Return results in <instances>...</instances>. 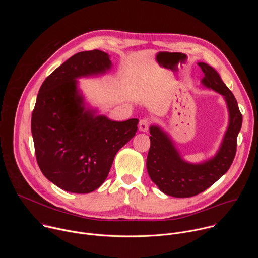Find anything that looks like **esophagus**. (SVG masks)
Listing matches in <instances>:
<instances>
[{
	"label": "esophagus",
	"mask_w": 258,
	"mask_h": 258,
	"mask_svg": "<svg viewBox=\"0 0 258 258\" xmlns=\"http://www.w3.org/2000/svg\"><path fill=\"white\" fill-rule=\"evenodd\" d=\"M149 125H150V120L148 118H144L139 123V130L141 132H147L149 128Z\"/></svg>",
	"instance_id": "esophagus-1"
}]
</instances>
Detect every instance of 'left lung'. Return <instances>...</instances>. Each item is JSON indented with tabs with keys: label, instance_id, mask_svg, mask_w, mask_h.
<instances>
[{
	"label": "left lung",
	"instance_id": "8db88e82",
	"mask_svg": "<svg viewBox=\"0 0 258 258\" xmlns=\"http://www.w3.org/2000/svg\"><path fill=\"white\" fill-rule=\"evenodd\" d=\"M204 77L201 84L226 100L229 125L215 155L201 163H191L181 157L169 135L158 125L150 126L151 146L147 156V170L161 192L176 198L200 194L222 177L236 155L237 137L242 126V114L236 98L210 65L199 62Z\"/></svg>",
	"mask_w": 258,
	"mask_h": 258
}]
</instances>
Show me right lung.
Segmentation results:
<instances>
[{
    "label": "right lung",
    "mask_w": 258,
    "mask_h": 258,
    "mask_svg": "<svg viewBox=\"0 0 258 258\" xmlns=\"http://www.w3.org/2000/svg\"><path fill=\"white\" fill-rule=\"evenodd\" d=\"M112 67L100 50L70 57L43 83L31 116L36 161L60 189L87 194L108 176L114 157L137 133L139 119L114 121L97 114L79 89L81 78L105 75Z\"/></svg>",
    "instance_id": "obj_1"
}]
</instances>
